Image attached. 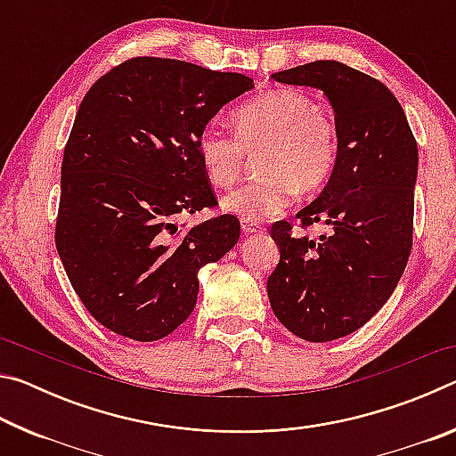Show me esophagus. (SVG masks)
<instances>
[{"mask_svg":"<svg viewBox=\"0 0 456 456\" xmlns=\"http://www.w3.org/2000/svg\"><path fill=\"white\" fill-rule=\"evenodd\" d=\"M241 229H243L245 235L264 233V225H259L257 221H251V219H241Z\"/></svg>","mask_w":456,"mask_h":456,"instance_id":"esophagus-1","label":"esophagus"}]
</instances>
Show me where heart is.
Instances as JSON below:
<instances>
[{
	"instance_id": "b5f03b06",
	"label": "heart",
	"mask_w": 456,
	"mask_h": 456,
	"mask_svg": "<svg viewBox=\"0 0 456 456\" xmlns=\"http://www.w3.org/2000/svg\"><path fill=\"white\" fill-rule=\"evenodd\" d=\"M233 133L207 125L197 154L207 179L227 189L257 154L256 179L223 199V209L261 221L288 209L296 192L312 195L334 173L339 149L338 122L302 90L280 88L249 100L233 112Z\"/></svg>"
}]
</instances>
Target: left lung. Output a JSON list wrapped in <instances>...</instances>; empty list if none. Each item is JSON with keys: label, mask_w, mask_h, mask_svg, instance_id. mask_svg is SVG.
Listing matches in <instances>:
<instances>
[{"label": "left lung", "mask_w": 456, "mask_h": 456, "mask_svg": "<svg viewBox=\"0 0 456 456\" xmlns=\"http://www.w3.org/2000/svg\"><path fill=\"white\" fill-rule=\"evenodd\" d=\"M283 84L320 88L334 106L339 149L326 189L296 217L305 237L275 221L281 257L267 280L272 310L307 342L356 331L388 302L412 249L419 149L403 106L380 80L336 60L275 72Z\"/></svg>", "instance_id": "left-lung-1"}]
</instances>
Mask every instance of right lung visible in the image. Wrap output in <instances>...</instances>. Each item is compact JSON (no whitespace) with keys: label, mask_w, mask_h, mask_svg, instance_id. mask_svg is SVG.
Wrapping results in <instances>:
<instances>
[{"label":"right lung","mask_w":456,"mask_h":456,"mask_svg":"<svg viewBox=\"0 0 456 456\" xmlns=\"http://www.w3.org/2000/svg\"><path fill=\"white\" fill-rule=\"evenodd\" d=\"M249 76L136 56L86 92L64 146L56 249L92 318L136 342L171 334L195 310L199 269L237 243L235 215L187 231L215 209L197 136Z\"/></svg>","instance_id":"obj_1"}]
</instances>
